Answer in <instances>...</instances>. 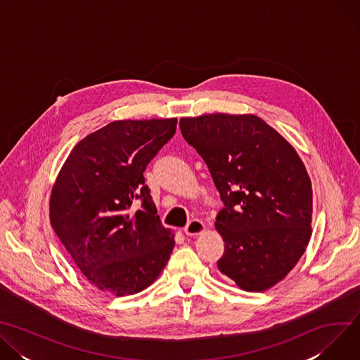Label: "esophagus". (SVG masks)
<instances>
[{"label":"esophagus","mask_w":360,"mask_h":360,"mask_svg":"<svg viewBox=\"0 0 360 360\" xmlns=\"http://www.w3.org/2000/svg\"><path fill=\"white\" fill-rule=\"evenodd\" d=\"M203 229H205L203 222H200L199 219H192L186 224V226L184 228V232L188 236H195V235H199L200 232H203Z\"/></svg>","instance_id":"1"}]
</instances>
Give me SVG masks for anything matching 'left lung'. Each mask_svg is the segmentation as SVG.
Segmentation results:
<instances>
[{"mask_svg":"<svg viewBox=\"0 0 360 360\" xmlns=\"http://www.w3.org/2000/svg\"><path fill=\"white\" fill-rule=\"evenodd\" d=\"M179 128L225 205L215 222L225 242L219 271L243 290L274 286L312 235V184L296 150L255 115L182 118Z\"/></svg>","mask_w":360,"mask_h":360,"instance_id":"left-lung-1","label":"left lung"}]
</instances>
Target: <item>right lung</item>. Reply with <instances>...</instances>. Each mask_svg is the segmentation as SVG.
Returning <instances> with one entry per match:
<instances>
[{
  "label": "right lung",
  "mask_w": 360,
  "mask_h": 360,
  "mask_svg": "<svg viewBox=\"0 0 360 360\" xmlns=\"http://www.w3.org/2000/svg\"><path fill=\"white\" fill-rule=\"evenodd\" d=\"M176 118L115 121L79 141L51 193L49 217L86 279L117 296L148 288L175 240L157 215L143 172L174 136ZM141 202L135 214L131 205Z\"/></svg>",
  "instance_id": "add662e5"
}]
</instances>
